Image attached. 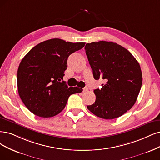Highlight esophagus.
Here are the masks:
<instances>
[{
    "instance_id": "34e87169",
    "label": "esophagus",
    "mask_w": 160,
    "mask_h": 160,
    "mask_svg": "<svg viewBox=\"0 0 160 160\" xmlns=\"http://www.w3.org/2000/svg\"><path fill=\"white\" fill-rule=\"evenodd\" d=\"M88 90V88L87 86L83 88V92H87Z\"/></svg>"
}]
</instances>
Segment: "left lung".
Returning a JSON list of instances; mask_svg holds the SVG:
<instances>
[{
	"mask_svg": "<svg viewBox=\"0 0 160 160\" xmlns=\"http://www.w3.org/2000/svg\"><path fill=\"white\" fill-rule=\"evenodd\" d=\"M85 50L94 78L106 82L94 90L96 102L87 108L105 119L122 115L134 105L142 83L138 62L127 49L110 41L86 43Z\"/></svg>",
	"mask_w": 160,
	"mask_h": 160,
	"instance_id": "left-lung-1",
	"label": "left lung"
}]
</instances>
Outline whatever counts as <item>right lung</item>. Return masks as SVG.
<instances>
[{
  "label": "right lung",
  "mask_w": 160,
  "mask_h": 160,
  "mask_svg": "<svg viewBox=\"0 0 160 160\" xmlns=\"http://www.w3.org/2000/svg\"><path fill=\"white\" fill-rule=\"evenodd\" d=\"M84 45L51 39L33 47L23 58L18 69V91L32 113L44 118L55 116L64 109L70 95L82 92L78 87L68 88L62 80L68 57Z\"/></svg>",
  "instance_id": "add662e5"
}]
</instances>
